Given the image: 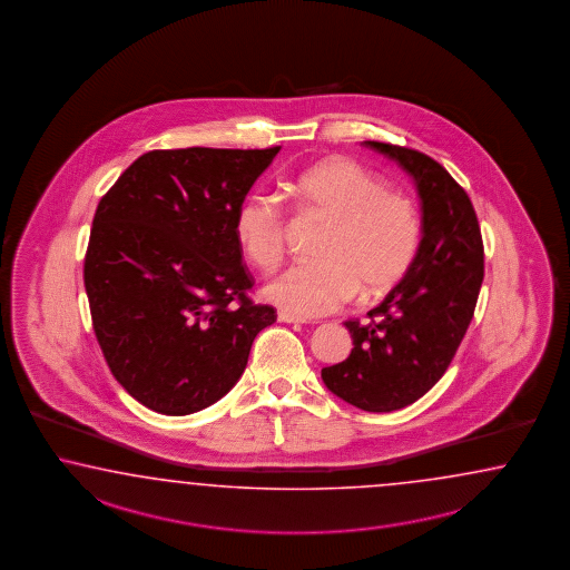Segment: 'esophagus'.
Here are the masks:
<instances>
[{
	"label": "esophagus",
	"mask_w": 570,
	"mask_h": 570,
	"mask_svg": "<svg viewBox=\"0 0 570 570\" xmlns=\"http://www.w3.org/2000/svg\"><path fill=\"white\" fill-rule=\"evenodd\" d=\"M278 321H282V323H305L303 317H296V315H292L288 311H279Z\"/></svg>",
	"instance_id": "esophagus-1"
}]
</instances>
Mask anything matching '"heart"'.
<instances>
[{
    "label": "heart",
    "instance_id": "obj_1",
    "mask_svg": "<svg viewBox=\"0 0 570 570\" xmlns=\"http://www.w3.org/2000/svg\"><path fill=\"white\" fill-rule=\"evenodd\" d=\"M301 214L327 218L315 255L320 262L286 267L267 279L265 298L296 317H320L361 292L393 288L416 259L422 223L407 195L387 189L373 170L347 158L321 160L288 181ZM288 209L274 194L255 189L235 212V236L250 264L272 269L288 243Z\"/></svg>",
    "mask_w": 570,
    "mask_h": 570
}]
</instances>
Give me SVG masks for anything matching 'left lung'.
I'll use <instances>...</instances> for the list:
<instances>
[{"instance_id": "8db88e82", "label": "left lung", "mask_w": 570, "mask_h": 570, "mask_svg": "<svg viewBox=\"0 0 570 570\" xmlns=\"http://www.w3.org/2000/svg\"><path fill=\"white\" fill-rule=\"evenodd\" d=\"M414 179L422 240L414 264L366 320L344 323L346 361L321 379L340 400L364 412H393L420 400L444 375L470 327L484 279V245L472 202L431 156L364 141Z\"/></svg>"}]
</instances>
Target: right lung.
<instances>
[{
  "mask_svg": "<svg viewBox=\"0 0 570 570\" xmlns=\"http://www.w3.org/2000/svg\"><path fill=\"white\" fill-rule=\"evenodd\" d=\"M278 153L153 150L98 202L83 257L92 327L112 376L158 414L218 402L276 321L247 294L235 212Z\"/></svg>",
  "mask_w": 570,
  "mask_h": 570,
  "instance_id": "1",
  "label": "right lung"
}]
</instances>
